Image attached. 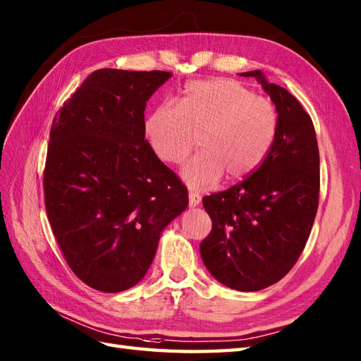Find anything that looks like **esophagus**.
Returning a JSON list of instances; mask_svg holds the SVG:
<instances>
[{"mask_svg":"<svg viewBox=\"0 0 361 361\" xmlns=\"http://www.w3.org/2000/svg\"><path fill=\"white\" fill-rule=\"evenodd\" d=\"M198 204H200V197L192 194V192H189V206H190V208H195V206H198Z\"/></svg>","mask_w":361,"mask_h":361,"instance_id":"34e87169","label":"esophagus"}]
</instances>
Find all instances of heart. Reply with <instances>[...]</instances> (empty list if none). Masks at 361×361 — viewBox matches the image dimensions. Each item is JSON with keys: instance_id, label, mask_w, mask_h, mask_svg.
I'll use <instances>...</instances> for the list:
<instances>
[{"instance_id": "1", "label": "heart", "mask_w": 361, "mask_h": 361, "mask_svg": "<svg viewBox=\"0 0 361 361\" xmlns=\"http://www.w3.org/2000/svg\"><path fill=\"white\" fill-rule=\"evenodd\" d=\"M144 130L155 155L171 164L183 163L200 136L202 153L181 175L190 189L203 190L224 173L240 180L264 163L278 130V111L270 99L237 80H194L186 83L180 105H158Z\"/></svg>"}]
</instances>
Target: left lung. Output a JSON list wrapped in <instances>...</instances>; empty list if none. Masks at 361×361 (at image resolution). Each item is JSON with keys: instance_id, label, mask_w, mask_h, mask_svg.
I'll return each mask as SVG.
<instances>
[{"instance_id": "8db88e82", "label": "left lung", "mask_w": 361, "mask_h": 361, "mask_svg": "<svg viewBox=\"0 0 361 361\" xmlns=\"http://www.w3.org/2000/svg\"><path fill=\"white\" fill-rule=\"evenodd\" d=\"M256 78L278 111V130L264 163L243 181L206 195L212 220L200 255L224 286L257 291L286 276L307 243L319 202V150L315 127L286 88Z\"/></svg>"}]
</instances>
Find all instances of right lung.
Listing matches in <instances>:
<instances>
[{"label": "right lung", "instance_id": "add662e5", "mask_svg": "<svg viewBox=\"0 0 361 361\" xmlns=\"http://www.w3.org/2000/svg\"><path fill=\"white\" fill-rule=\"evenodd\" d=\"M166 71L91 73L52 121L44 208L78 278L105 293L136 286L188 189L145 140L144 110Z\"/></svg>", "mask_w": 361, "mask_h": 361}]
</instances>
